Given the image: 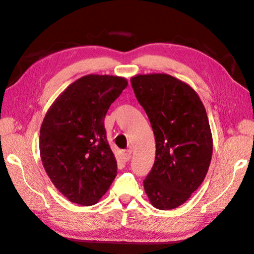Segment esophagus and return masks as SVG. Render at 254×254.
I'll list each match as a JSON object with an SVG mask.
<instances>
[{
  "label": "esophagus",
  "instance_id": "1",
  "mask_svg": "<svg viewBox=\"0 0 254 254\" xmlns=\"http://www.w3.org/2000/svg\"><path fill=\"white\" fill-rule=\"evenodd\" d=\"M131 150L130 149H126V150H124L123 151V156H124V159L126 160V161H128L130 158H131Z\"/></svg>",
  "mask_w": 254,
  "mask_h": 254
}]
</instances>
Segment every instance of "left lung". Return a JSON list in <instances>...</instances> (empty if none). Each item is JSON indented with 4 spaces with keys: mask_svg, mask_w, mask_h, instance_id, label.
Masks as SVG:
<instances>
[{
    "mask_svg": "<svg viewBox=\"0 0 254 254\" xmlns=\"http://www.w3.org/2000/svg\"><path fill=\"white\" fill-rule=\"evenodd\" d=\"M131 84L156 141L145 193L157 209H176L200 187L209 171L213 137L205 108L190 84L168 74H139Z\"/></svg>",
    "mask_w": 254,
    "mask_h": 254,
    "instance_id": "left-lung-1",
    "label": "left lung"
}]
</instances>
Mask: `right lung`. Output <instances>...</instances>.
Masks as SVG:
<instances>
[{
  "instance_id": "obj_1",
  "label": "right lung",
  "mask_w": 254,
  "mask_h": 254,
  "mask_svg": "<svg viewBox=\"0 0 254 254\" xmlns=\"http://www.w3.org/2000/svg\"><path fill=\"white\" fill-rule=\"evenodd\" d=\"M127 86V79L120 76H82L45 114L39 136L42 164L54 186L71 202L97 203L117 176L104 119Z\"/></svg>"
}]
</instances>
